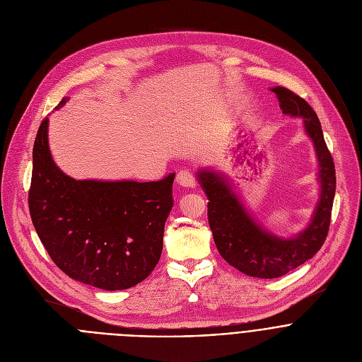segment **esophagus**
<instances>
[{
    "mask_svg": "<svg viewBox=\"0 0 362 362\" xmlns=\"http://www.w3.org/2000/svg\"><path fill=\"white\" fill-rule=\"evenodd\" d=\"M176 180H177V183H179L180 186H183V187H190V189H193V187L196 186L194 176H193V173H192L190 170H187V169L180 170V172L177 173V176H176Z\"/></svg>",
    "mask_w": 362,
    "mask_h": 362,
    "instance_id": "esophagus-1",
    "label": "esophagus"
}]
</instances>
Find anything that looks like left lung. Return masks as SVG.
Masks as SVG:
<instances>
[{"label":"left lung","instance_id":"left-lung-1","mask_svg":"<svg viewBox=\"0 0 362 362\" xmlns=\"http://www.w3.org/2000/svg\"><path fill=\"white\" fill-rule=\"evenodd\" d=\"M271 91L276 94L284 115L302 119L303 130L315 148L320 199L308 225L293 236H278L253 219L225 173L203 168L196 175L209 200V225L221 256L242 274L264 279L288 274L321 249L329 229L337 186L335 166L317 113L285 87H274Z\"/></svg>","mask_w":362,"mask_h":362}]
</instances>
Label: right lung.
I'll return each mask as SVG.
<instances>
[{
	"label": "right lung",
	"mask_w": 362,
	"mask_h": 362,
	"mask_svg": "<svg viewBox=\"0 0 362 362\" xmlns=\"http://www.w3.org/2000/svg\"><path fill=\"white\" fill-rule=\"evenodd\" d=\"M173 180L175 173L144 183L76 180L51 156L45 117L33 148L30 215L49 257L66 275L122 291L144 281L160 259Z\"/></svg>",
	"instance_id": "add662e5"
}]
</instances>
